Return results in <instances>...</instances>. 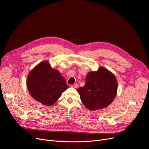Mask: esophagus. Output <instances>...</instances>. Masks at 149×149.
I'll return each mask as SVG.
<instances>
[{"instance_id":"obj_1","label":"esophagus","mask_w":149,"mask_h":149,"mask_svg":"<svg viewBox=\"0 0 149 149\" xmlns=\"http://www.w3.org/2000/svg\"><path fill=\"white\" fill-rule=\"evenodd\" d=\"M77 86H78V85H77V84H74V85H71V87H72V88H77Z\"/></svg>"}]
</instances>
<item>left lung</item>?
<instances>
[{
    "instance_id": "obj_1",
    "label": "left lung",
    "mask_w": 149,
    "mask_h": 149,
    "mask_svg": "<svg viewBox=\"0 0 149 149\" xmlns=\"http://www.w3.org/2000/svg\"><path fill=\"white\" fill-rule=\"evenodd\" d=\"M84 86L77 91L81 102L90 111L104 109L111 104L117 92L118 84L115 75L104 67L91 71L86 77Z\"/></svg>"
}]
</instances>
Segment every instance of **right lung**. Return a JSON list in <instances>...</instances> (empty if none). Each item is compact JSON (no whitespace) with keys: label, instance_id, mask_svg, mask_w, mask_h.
Listing matches in <instances>:
<instances>
[{"label":"right lung","instance_id":"right-lung-1","mask_svg":"<svg viewBox=\"0 0 149 149\" xmlns=\"http://www.w3.org/2000/svg\"><path fill=\"white\" fill-rule=\"evenodd\" d=\"M26 84L31 96L48 106H53L69 88L59 70L52 68L48 61L38 64L30 71Z\"/></svg>","mask_w":149,"mask_h":149}]
</instances>
